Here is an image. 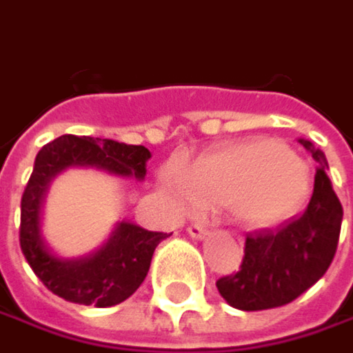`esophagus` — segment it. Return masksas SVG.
<instances>
[{"label":"esophagus","mask_w":353,"mask_h":353,"mask_svg":"<svg viewBox=\"0 0 353 353\" xmlns=\"http://www.w3.org/2000/svg\"><path fill=\"white\" fill-rule=\"evenodd\" d=\"M188 234L192 236V239H206L210 232L206 226H202V224H190L188 226Z\"/></svg>","instance_id":"1"}]
</instances>
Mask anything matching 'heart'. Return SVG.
Wrapping results in <instances>:
<instances>
[{"label": "heart", "instance_id": "b5f03b06", "mask_svg": "<svg viewBox=\"0 0 353 353\" xmlns=\"http://www.w3.org/2000/svg\"><path fill=\"white\" fill-rule=\"evenodd\" d=\"M163 185L181 208L230 206L241 226L263 230L301 210L311 177L285 143L248 139L212 149L185 170L170 168Z\"/></svg>", "mask_w": 353, "mask_h": 353}]
</instances>
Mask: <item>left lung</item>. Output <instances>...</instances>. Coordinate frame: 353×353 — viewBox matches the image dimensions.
Returning <instances> with one entry per match:
<instances>
[{"mask_svg": "<svg viewBox=\"0 0 353 353\" xmlns=\"http://www.w3.org/2000/svg\"><path fill=\"white\" fill-rule=\"evenodd\" d=\"M299 143L317 161L313 196L301 216L244 242L239 271L216 281L222 299L241 311H261L295 301L330 269L336 256L343 210L327 177V159L307 139Z\"/></svg>", "mask_w": 353, "mask_h": 353, "instance_id": "1", "label": "left lung"}]
</instances>
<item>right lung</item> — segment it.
<instances>
[{"label":"right lung","instance_id":"obj_1","mask_svg":"<svg viewBox=\"0 0 353 353\" xmlns=\"http://www.w3.org/2000/svg\"><path fill=\"white\" fill-rule=\"evenodd\" d=\"M151 153L143 145L62 135L44 145L21 196L19 246L50 291L70 303L112 307L129 299L145 281L155 246L170 234L133 222H117L109 241L86 256L64 259L42 236V206L50 181L68 168H97L112 176L143 179Z\"/></svg>","mask_w":353,"mask_h":353}]
</instances>
